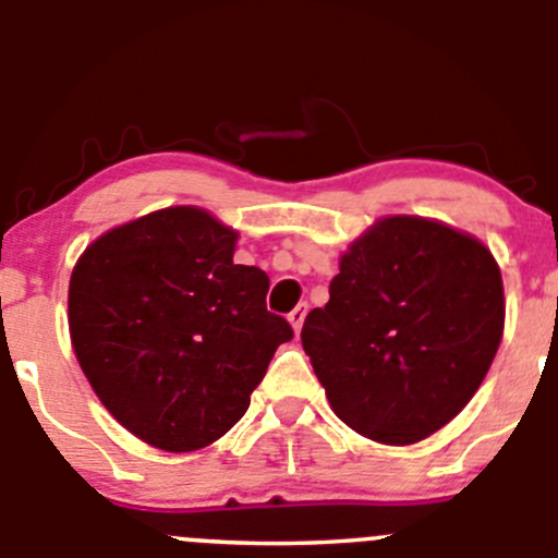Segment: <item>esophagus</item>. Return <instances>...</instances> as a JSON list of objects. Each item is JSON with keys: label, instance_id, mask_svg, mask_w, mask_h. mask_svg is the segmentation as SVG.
Here are the masks:
<instances>
[{"label": "esophagus", "instance_id": "1", "mask_svg": "<svg viewBox=\"0 0 558 558\" xmlns=\"http://www.w3.org/2000/svg\"><path fill=\"white\" fill-rule=\"evenodd\" d=\"M305 316H307V305H305V302H302V305H296L294 311L289 313V322H291V327H294V332H300L302 324H305Z\"/></svg>", "mask_w": 558, "mask_h": 558}]
</instances>
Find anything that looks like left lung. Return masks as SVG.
Segmentation results:
<instances>
[{"mask_svg":"<svg viewBox=\"0 0 558 558\" xmlns=\"http://www.w3.org/2000/svg\"><path fill=\"white\" fill-rule=\"evenodd\" d=\"M505 332L488 247L411 215L381 218L340 258L302 327L329 405L356 434L414 445L472 400Z\"/></svg>","mask_w":558,"mask_h":558,"instance_id":"1","label":"left lung"}]
</instances>
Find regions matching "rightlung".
Instances as JSON below:
<instances>
[{
    "mask_svg": "<svg viewBox=\"0 0 558 558\" xmlns=\"http://www.w3.org/2000/svg\"><path fill=\"white\" fill-rule=\"evenodd\" d=\"M234 245L236 231L204 209L169 207L106 231L70 275L81 371L130 434L166 452L234 428L294 338L267 311V272L234 264Z\"/></svg>",
    "mask_w": 558,
    "mask_h": 558,
    "instance_id": "right-lung-1",
    "label": "right lung"
}]
</instances>
